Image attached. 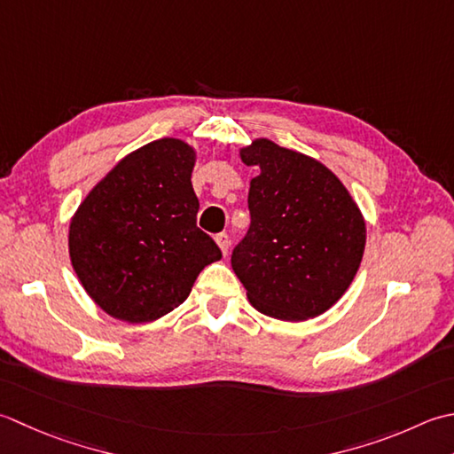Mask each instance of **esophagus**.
I'll return each instance as SVG.
<instances>
[{
    "label": "esophagus",
    "instance_id": "1",
    "mask_svg": "<svg viewBox=\"0 0 454 454\" xmlns=\"http://www.w3.org/2000/svg\"><path fill=\"white\" fill-rule=\"evenodd\" d=\"M215 243H217V247L221 248V253L227 254V251H229V245H231V239H229V235H227V233H219V235L215 237Z\"/></svg>",
    "mask_w": 454,
    "mask_h": 454
}]
</instances>
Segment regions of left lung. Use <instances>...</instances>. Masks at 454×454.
<instances>
[{
    "label": "left lung",
    "instance_id": "obj_1",
    "mask_svg": "<svg viewBox=\"0 0 454 454\" xmlns=\"http://www.w3.org/2000/svg\"><path fill=\"white\" fill-rule=\"evenodd\" d=\"M256 166L251 227L231 266L264 316L305 321L335 305L363 261L366 223L356 201L325 164L268 138L240 149Z\"/></svg>",
    "mask_w": 454,
    "mask_h": 454
}]
</instances>
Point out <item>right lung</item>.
<instances>
[{
	"label": "right lung",
	"instance_id": "right-lung-1",
	"mask_svg": "<svg viewBox=\"0 0 454 454\" xmlns=\"http://www.w3.org/2000/svg\"><path fill=\"white\" fill-rule=\"evenodd\" d=\"M196 151L164 137L119 160L70 221L74 272L107 316L159 319L188 298L198 274L221 258L196 225Z\"/></svg>",
	"mask_w": 454,
	"mask_h": 454
}]
</instances>
